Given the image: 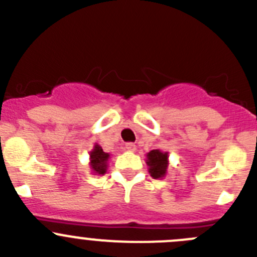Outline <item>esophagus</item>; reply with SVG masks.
Instances as JSON below:
<instances>
[{
    "instance_id": "obj_1",
    "label": "esophagus",
    "mask_w": 257,
    "mask_h": 257,
    "mask_svg": "<svg viewBox=\"0 0 257 257\" xmlns=\"http://www.w3.org/2000/svg\"><path fill=\"white\" fill-rule=\"evenodd\" d=\"M124 148H126V150H128V151H135L136 150V145L134 143H126Z\"/></svg>"
}]
</instances>
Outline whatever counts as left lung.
<instances>
[{
  "label": "left lung",
  "instance_id": "obj_1",
  "mask_svg": "<svg viewBox=\"0 0 257 257\" xmlns=\"http://www.w3.org/2000/svg\"><path fill=\"white\" fill-rule=\"evenodd\" d=\"M149 172L154 179H158L165 175L168 168V153H161L160 150H151L148 154Z\"/></svg>",
  "mask_w": 257,
  "mask_h": 257
}]
</instances>
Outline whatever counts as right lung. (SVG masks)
<instances>
[{
  "label": "right lung",
  "mask_w": 257,
  "mask_h": 257,
  "mask_svg": "<svg viewBox=\"0 0 257 257\" xmlns=\"http://www.w3.org/2000/svg\"><path fill=\"white\" fill-rule=\"evenodd\" d=\"M109 155L102 150L101 146L96 145L94 149L90 151V167L97 174H104L107 168V160Z\"/></svg>",
  "instance_id": "right-lung-1"
}]
</instances>
